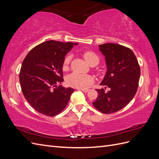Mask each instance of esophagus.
<instances>
[{"label":"esophagus","mask_w":159,"mask_h":159,"mask_svg":"<svg viewBox=\"0 0 159 159\" xmlns=\"http://www.w3.org/2000/svg\"><path fill=\"white\" fill-rule=\"evenodd\" d=\"M81 89V91H83L84 93H88V91H89V89Z\"/></svg>","instance_id":"34e87169"}]
</instances>
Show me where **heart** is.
I'll list each match as a JSON object with an SVG mask.
<instances>
[{"instance_id":"heart-1","label":"heart","mask_w":159,"mask_h":159,"mask_svg":"<svg viewBox=\"0 0 159 159\" xmlns=\"http://www.w3.org/2000/svg\"><path fill=\"white\" fill-rule=\"evenodd\" d=\"M84 57L91 66L93 64H98L99 61V57L94 52L91 51H86L84 53ZM71 61V56L68 55L65 57L63 62V69L67 70L68 68ZM66 82L70 86L78 88L85 89L88 88L89 85L93 82V78L89 75L81 74L78 73H72L70 74L66 79Z\"/></svg>"}]
</instances>
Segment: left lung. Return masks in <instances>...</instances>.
<instances>
[{"label": "left lung", "mask_w": 159, "mask_h": 159, "mask_svg": "<svg viewBox=\"0 0 159 159\" xmlns=\"http://www.w3.org/2000/svg\"><path fill=\"white\" fill-rule=\"evenodd\" d=\"M105 56L106 75L101 85L108 87L96 91L98 95L93 105L100 112L110 114L118 111L131 102L136 94L141 75L140 66L133 51L120 44L107 43L99 46Z\"/></svg>", "instance_id": "obj_1"}]
</instances>
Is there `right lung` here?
<instances>
[{
  "label": "right lung",
  "instance_id": "add662e5",
  "mask_svg": "<svg viewBox=\"0 0 159 159\" xmlns=\"http://www.w3.org/2000/svg\"><path fill=\"white\" fill-rule=\"evenodd\" d=\"M78 43L49 40L32 48L24 60L19 74L22 93L38 112L53 117L66 107L73 88H65L62 66L65 56Z\"/></svg>",
  "mask_w": 159,
  "mask_h": 159
}]
</instances>
